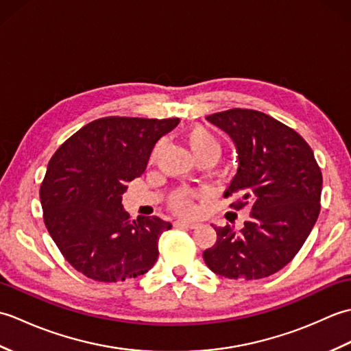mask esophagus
<instances>
[{"label":"esophagus","instance_id":"1","mask_svg":"<svg viewBox=\"0 0 351 351\" xmlns=\"http://www.w3.org/2000/svg\"><path fill=\"white\" fill-rule=\"evenodd\" d=\"M175 226L176 228H185V229H195L197 225H196V223H193V221L178 220V221H175Z\"/></svg>","mask_w":351,"mask_h":351}]
</instances>
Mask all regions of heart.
<instances>
[{"instance_id":"b5f03b06","label":"heart","mask_w":351,"mask_h":351,"mask_svg":"<svg viewBox=\"0 0 351 351\" xmlns=\"http://www.w3.org/2000/svg\"><path fill=\"white\" fill-rule=\"evenodd\" d=\"M187 141L195 154L196 158L204 155H215L219 158L221 154V145L211 131H208L205 126H193L187 134ZM197 196L196 190L191 189H176L170 193L169 206L176 214L190 215L195 213V199Z\"/></svg>"}]
</instances>
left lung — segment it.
I'll list each match as a JSON object with an SVG mask.
<instances>
[{"label": "left lung", "mask_w": 351, "mask_h": 351, "mask_svg": "<svg viewBox=\"0 0 351 351\" xmlns=\"http://www.w3.org/2000/svg\"><path fill=\"white\" fill-rule=\"evenodd\" d=\"M234 140L238 170L225 197L230 208L252 206L250 220L235 232L214 226L217 241L205 264L229 279H263L299 253L319 214L323 175L299 132L256 110L230 108L206 116Z\"/></svg>", "instance_id": "1"}]
</instances>
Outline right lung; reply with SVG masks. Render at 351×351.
<instances>
[{
  "label": "right lung",
  "mask_w": 351,
  "mask_h": 351,
  "mask_svg": "<svg viewBox=\"0 0 351 351\" xmlns=\"http://www.w3.org/2000/svg\"><path fill=\"white\" fill-rule=\"evenodd\" d=\"M180 119L101 117L57 149L40 185L43 221L64 259L88 279L117 282L147 273L171 223L131 220L126 184L143 173L156 141Z\"/></svg>",
  "instance_id": "right-lung-1"
}]
</instances>
